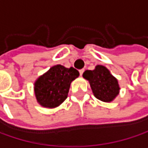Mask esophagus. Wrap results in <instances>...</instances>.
Segmentation results:
<instances>
[{
	"label": "esophagus",
	"mask_w": 148,
	"mask_h": 148,
	"mask_svg": "<svg viewBox=\"0 0 148 148\" xmlns=\"http://www.w3.org/2000/svg\"><path fill=\"white\" fill-rule=\"evenodd\" d=\"M84 71H85V70H84V69H82V70H80V71H79V74H80V76H82V75H83Z\"/></svg>",
	"instance_id": "esophagus-1"
}]
</instances>
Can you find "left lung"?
I'll return each instance as SVG.
<instances>
[{"mask_svg":"<svg viewBox=\"0 0 148 148\" xmlns=\"http://www.w3.org/2000/svg\"><path fill=\"white\" fill-rule=\"evenodd\" d=\"M83 77L89 81L93 95L104 102H111L119 94L117 79L103 65H96L92 71H86Z\"/></svg>","mask_w":148,"mask_h":148,"instance_id":"1","label":"left lung"}]
</instances>
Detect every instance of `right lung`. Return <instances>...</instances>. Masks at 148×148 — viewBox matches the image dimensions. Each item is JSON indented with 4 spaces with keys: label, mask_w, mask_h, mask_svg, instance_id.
<instances>
[{
    "label": "right lung",
    "mask_w": 148,
    "mask_h": 148,
    "mask_svg": "<svg viewBox=\"0 0 148 148\" xmlns=\"http://www.w3.org/2000/svg\"><path fill=\"white\" fill-rule=\"evenodd\" d=\"M79 76V72L61 64L51 67L46 73L37 78L34 93L38 103L48 108L60 106L68 97L71 83Z\"/></svg>",
    "instance_id": "right-lung-1"
}]
</instances>
